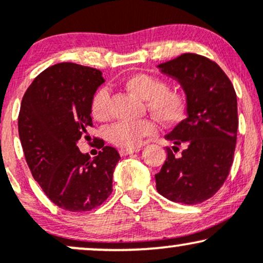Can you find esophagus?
Segmentation results:
<instances>
[{
    "instance_id": "obj_1",
    "label": "esophagus",
    "mask_w": 263,
    "mask_h": 263,
    "mask_svg": "<svg viewBox=\"0 0 263 263\" xmlns=\"http://www.w3.org/2000/svg\"><path fill=\"white\" fill-rule=\"evenodd\" d=\"M138 148H129V149H125V148H122V149H120V155H121L122 157L123 156H128V155H132V153H136V152H138Z\"/></svg>"
}]
</instances>
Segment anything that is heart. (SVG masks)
<instances>
[{
  "instance_id": "obj_1",
  "label": "heart",
  "mask_w": 263,
  "mask_h": 263,
  "mask_svg": "<svg viewBox=\"0 0 263 263\" xmlns=\"http://www.w3.org/2000/svg\"><path fill=\"white\" fill-rule=\"evenodd\" d=\"M127 91L146 100L149 112L163 125L174 126L183 121L188 110V98L182 87L167 85V81L156 75L136 73L123 83ZM91 114L96 120H106L110 115L108 93L99 90L91 100ZM157 125L152 120L120 121L107 128V140L121 148H135L144 137L155 135Z\"/></svg>"
}]
</instances>
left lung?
Returning a JSON list of instances; mask_svg holds the SVG:
<instances>
[{
	"label": "left lung",
	"mask_w": 263,
	"mask_h": 263,
	"mask_svg": "<svg viewBox=\"0 0 263 263\" xmlns=\"http://www.w3.org/2000/svg\"><path fill=\"white\" fill-rule=\"evenodd\" d=\"M182 84L188 117L165 136L174 146L156 174L159 194L182 204H199L221 188L234 162L238 127L234 85L215 62L184 53L158 65ZM183 147L179 157L174 156Z\"/></svg>",
	"instance_id": "1"
}]
</instances>
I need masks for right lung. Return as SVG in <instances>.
<instances>
[{
  "instance_id": "obj_1",
  "label": "right lung",
  "mask_w": 263,
  "mask_h": 263,
  "mask_svg": "<svg viewBox=\"0 0 263 263\" xmlns=\"http://www.w3.org/2000/svg\"><path fill=\"white\" fill-rule=\"evenodd\" d=\"M104 81L98 69L59 63L42 71L23 95L18 134L27 164L44 194L64 210L90 211L112 193L119 152L100 138L93 158L77 146L89 137L91 100Z\"/></svg>"
}]
</instances>
